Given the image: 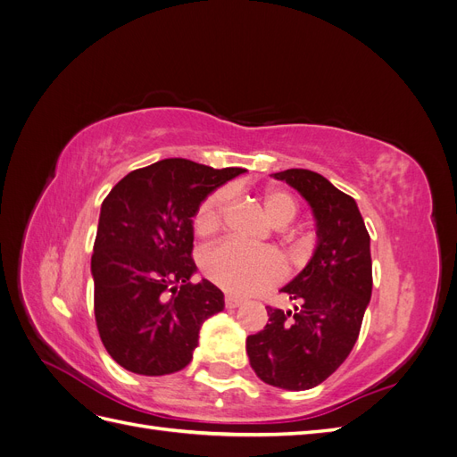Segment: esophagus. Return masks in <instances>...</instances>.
Returning <instances> with one entry per match:
<instances>
[{
    "mask_svg": "<svg viewBox=\"0 0 457 457\" xmlns=\"http://www.w3.org/2000/svg\"><path fill=\"white\" fill-rule=\"evenodd\" d=\"M242 305V299L240 297H234V295H227L225 297V307L227 309H237Z\"/></svg>",
    "mask_w": 457,
    "mask_h": 457,
    "instance_id": "obj_1",
    "label": "esophagus"
}]
</instances>
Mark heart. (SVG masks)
Returning <instances> with one entry per match:
<instances>
[{"label":"heart","mask_w":457,"mask_h":457,"mask_svg":"<svg viewBox=\"0 0 457 457\" xmlns=\"http://www.w3.org/2000/svg\"><path fill=\"white\" fill-rule=\"evenodd\" d=\"M228 202V190L217 188L207 195L192 219L196 234L210 237L223 225ZM262 205L274 227H286L297 215L295 200L284 190H267L262 195ZM200 267L207 280L230 294L250 295L262 292L284 278L282 259L265 247H247L237 240L215 244L200 255Z\"/></svg>","instance_id":"obj_1"}]
</instances>
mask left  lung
<instances>
[{"label":"left lung","mask_w":457,"mask_h":457,"mask_svg":"<svg viewBox=\"0 0 457 457\" xmlns=\"http://www.w3.org/2000/svg\"><path fill=\"white\" fill-rule=\"evenodd\" d=\"M301 192L316 219L318 245L309 265L282 287L292 311L267 307L269 324L247 336L257 378L287 391L328 379L349 356L371 297L370 234L356 202L311 170L274 173Z\"/></svg>","instance_id":"1"}]
</instances>
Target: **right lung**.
<instances>
[{
    "label": "right lung",
    "mask_w": 457,
    "mask_h": 457,
    "mask_svg": "<svg viewBox=\"0 0 457 457\" xmlns=\"http://www.w3.org/2000/svg\"><path fill=\"white\" fill-rule=\"evenodd\" d=\"M244 171L168 158L108 192L91 255L93 305L104 349L121 368L139 376L183 370L205 318L223 311L217 286L190 282L192 217L212 190Z\"/></svg>",
    "instance_id": "add662e5"
}]
</instances>
